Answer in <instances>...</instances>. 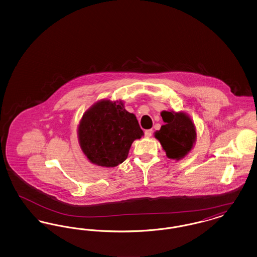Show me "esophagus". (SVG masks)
<instances>
[{
  "label": "esophagus",
  "instance_id": "1",
  "mask_svg": "<svg viewBox=\"0 0 257 257\" xmlns=\"http://www.w3.org/2000/svg\"><path fill=\"white\" fill-rule=\"evenodd\" d=\"M152 129H148V130H146V132H145V135H146V137L147 138H149V137H151V135H152Z\"/></svg>",
  "mask_w": 257,
  "mask_h": 257
}]
</instances>
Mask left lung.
I'll return each instance as SVG.
<instances>
[{"label": "left lung", "mask_w": 257, "mask_h": 257, "mask_svg": "<svg viewBox=\"0 0 257 257\" xmlns=\"http://www.w3.org/2000/svg\"><path fill=\"white\" fill-rule=\"evenodd\" d=\"M161 115L166 124L155 133V138L159 140L169 158L181 159L196 141L195 125L183 112L163 111Z\"/></svg>", "instance_id": "left-lung-1"}]
</instances>
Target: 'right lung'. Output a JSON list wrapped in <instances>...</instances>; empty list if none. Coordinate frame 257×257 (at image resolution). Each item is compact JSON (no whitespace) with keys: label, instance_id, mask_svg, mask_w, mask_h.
<instances>
[{"label":"right lung","instance_id":"add662e5","mask_svg":"<svg viewBox=\"0 0 257 257\" xmlns=\"http://www.w3.org/2000/svg\"><path fill=\"white\" fill-rule=\"evenodd\" d=\"M78 135L81 148L91 163L112 168L127 159L132 143L144 132L122 102L102 100L83 115Z\"/></svg>","mask_w":257,"mask_h":257}]
</instances>
